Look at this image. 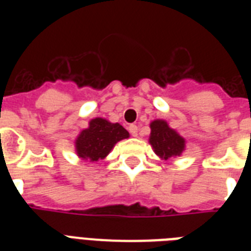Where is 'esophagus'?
I'll use <instances>...</instances> for the list:
<instances>
[{"label": "esophagus", "instance_id": "1", "mask_svg": "<svg viewBox=\"0 0 251 251\" xmlns=\"http://www.w3.org/2000/svg\"><path fill=\"white\" fill-rule=\"evenodd\" d=\"M129 131H130V134L133 135V137H137V135H138V126L134 125V124L129 125Z\"/></svg>", "mask_w": 251, "mask_h": 251}]
</instances>
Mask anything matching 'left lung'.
I'll return each mask as SVG.
<instances>
[{"instance_id":"obj_1","label":"left lung","mask_w":251,"mask_h":251,"mask_svg":"<svg viewBox=\"0 0 251 251\" xmlns=\"http://www.w3.org/2000/svg\"><path fill=\"white\" fill-rule=\"evenodd\" d=\"M151 135L150 143L153 147V151L163 159L178 156L185 149V139L179 137L175 130L171 129L163 120H156L151 122Z\"/></svg>"}]
</instances>
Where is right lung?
I'll list each match as a JSON object with an SVG mask.
<instances>
[{
  "label": "right lung",
  "instance_id": "1",
  "mask_svg": "<svg viewBox=\"0 0 251 251\" xmlns=\"http://www.w3.org/2000/svg\"><path fill=\"white\" fill-rule=\"evenodd\" d=\"M125 138H129V133L120 124L94 118L90 121L88 129L83 130L75 141L76 153L83 160L96 163L104 159L118 141Z\"/></svg>",
  "mask_w": 251,
  "mask_h": 251
}]
</instances>
